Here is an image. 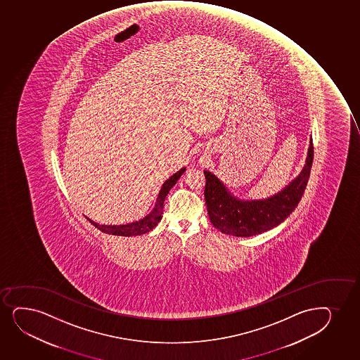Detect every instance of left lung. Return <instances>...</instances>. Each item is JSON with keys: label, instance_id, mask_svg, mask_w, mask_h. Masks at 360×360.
<instances>
[{"label": "left lung", "instance_id": "8db88e82", "mask_svg": "<svg viewBox=\"0 0 360 360\" xmlns=\"http://www.w3.org/2000/svg\"><path fill=\"white\" fill-rule=\"evenodd\" d=\"M314 161L311 139L306 163L300 174L276 195L259 200H241L231 195L216 175L205 174V204L211 224L229 236H257L282 224L293 212L305 191Z\"/></svg>", "mask_w": 360, "mask_h": 360}]
</instances>
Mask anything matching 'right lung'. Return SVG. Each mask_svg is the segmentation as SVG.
Segmentation results:
<instances>
[{
  "label": "right lung",
  "instance_id": "obj_1",
  "mask_svg": "<svg viewBox=\"0 0 360 360\" xmlns=\"http://www.w3.org/2000/svg\"><path fill=\"white\" fill-rule=\"evenodd\" d=\"M186 170V168H182L179 170L176 173L173 174L168 180H165V184L162 185L160 193H158V199L155 202V207H153V211L150 212L149 215L145 216L144 219L132 222V224H119V226H107V224H98L94 222L92 219L86 217L90 222H91L95 227L98 228L99 231L107 233V234H112V236H141L145 234L148 231H151L153 228L158 226V222L161 221L162 214H163V204H165V197L169 193L170 188L176 184L180 176H181L184 172Z\"/></svg>",
  "mask_w": 360,
  "mask_h": 360
}]
</instances>
